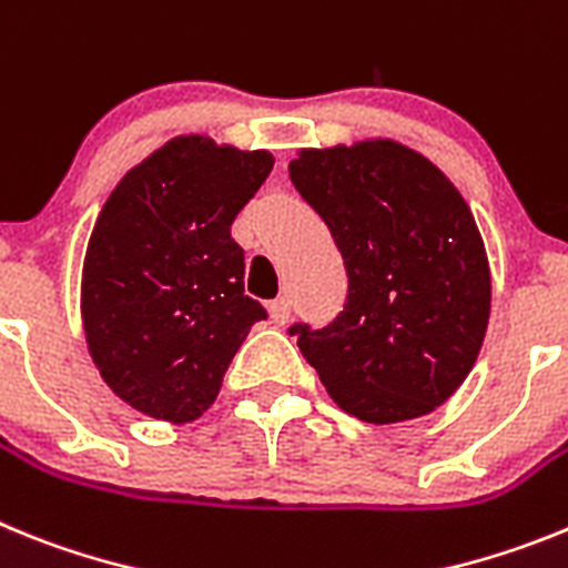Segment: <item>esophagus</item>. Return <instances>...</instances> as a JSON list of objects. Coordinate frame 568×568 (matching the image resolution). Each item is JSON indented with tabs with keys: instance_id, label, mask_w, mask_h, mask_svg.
<instances>
[{
	"instance_id": "1",
	"label": "esophagus",
	"mask_w": 568,
	"mask_h": 568,
	"mask_svg": "<svg viewBox=\"0 0 568 568\" xmlns=\"http://www.w3.org/2000/svg\"><path fill=\"white\" fill-rule=\"evenodd\" d=\"M268 312H271V320H274V325H285L291 317V303L288 297H277L271 300L268 303Z\"/></svg>"
}]
</instances>
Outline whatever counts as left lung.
Masks as SVG:
<instances>
[{"label":"left lung","instance_id":"1","mask_svg":"<svg viewBox=\"0 0 568 568\" xmlns=\"http://www.w3.org/2000/svg\"><path fill=\"white\" fill-rule=\"evenodd\" d=\"M288 174L348 274L334 323L288 328L303 357L363 423L443 406L475 366L491 308L489 260L460 191L392 140L300 151Z\"/></svg>","mask_w":568,"mask_h":568}]
</instances>
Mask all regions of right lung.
I'll return each instance as SVG.
<instances>
[{
	"label": "right lung",
	"mask_w": 568,
	"mask_h": 568,
	"mask_svg": "<svg viewBox=\"0 0 568 568\" xmlns=\"http://www.w3.org/2000/svg\"><path fill=\"white\" fill-rule=\"evenodd\" d=\"M268 151L176 136L102 205L82 268L88 352L111 392L168 423L196 420L265 308L245 294L231 223L271 174Z\"/></svg>",
	"instance_id": "obj_1"
}]
</instances>
